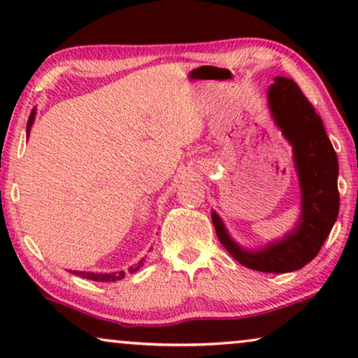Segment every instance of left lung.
<instances>
[{
    "mask_svg": "<svg viewBox=\"0 0 358 358\" xmlns=\"http://www.w3.org/2000/svg\"><path fill=\"white\" fill-rule=\"evenodd\" d=\"M272 117L293 148L301 187V215L295 229L280 241L249 251L229 238L215 212L212 222L220 243L244 267L259 272L285 273L305 267L317 256L339 213L337 155L327 138L321 117L290 78H273L268 87Z\"/></svg>",
    "mask_w": 358,
    "mask_h": 358,
    "instance_id": "1",
    "label": "left lung"
}]
</instances>
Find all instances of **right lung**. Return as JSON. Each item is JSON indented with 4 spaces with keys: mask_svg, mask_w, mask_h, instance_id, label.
Listing matches in <instances>:
<instances>
[{
    "mask_svg": "<svg viewBox=\"0 0 358 358\" xmlns=\"http://www.w3.org/2000/svg\"><path fill=\"white\" fill-rule=\"evenodd\" d=\"M34 117H36V110L31 112V115H29V120H27V136L31 134V127L34 124ZM143 266V261H140L136 266L130 267V272L134 273L138 271V268ZM75 275H80L83 278H87V280H94V282H117V280H122L125 275L124 271L120 272H110V273H94V272H78V271H73Z\"/></svg>",
    "mask_w": 358,
    "mask_h": 358,
    "instance_id": "obj_1",
    "label": "right lung"
}]
</instances>
